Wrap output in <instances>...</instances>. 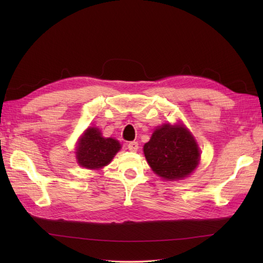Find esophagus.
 Segmentation results:
<instances>
[{
  "mask_svg": "<svg viewBox=\"0 0 263 263\" xmlns=\"http://www.w3.org/2000/svg\"><path fill=\"white\" fill-rule=\"evenodd\" d=\"M127 147H128V149L130 150V151H137L138 150V142L137 141H130L128 145H127Z\"/></svg>",
  "mask_w": 263,
  "mask_h": 263,
  "instance_id": "obj_1",
  "label": "esophagus"
}]
</instances>
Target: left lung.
Segmentation results:
<instances>
[{
	"label": "left lung",
	"instance_id": "8db88e82",
	"mask_svg": "<svg viewBox=\"0 0 263 263\" xmlns=\"http://www.w3.org/2000/svg\"><path fill=\"white\" fill-rule=\"evenodd\" d=\"M144 153L151 169L166 180L187 177L200 161L196 142L183 125L159 127L145 144Z\"/></svg>",
	"mask_w": 263,
	"mask_h": 263
}]
</instances>
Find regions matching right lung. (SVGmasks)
Wrapping results in <instances>:
<instances>
[{
	"label": "right lung",
	"instance_id": "obj_1",
	"mask_svg": "<svg viewBox=\"0 0 263 263\" xmlns=\"http://www.w3.org/2000/svg\"><path fill=\"white\" fill-rule=\"evenodd\" d=\"M121 144L113 138L102 137L98 128H87L77 150V159L80 165L87 169H101L108 164Z\"/></svg>",
	"mask_w": 263,
	"mask_h": 263
}]
</instances>
